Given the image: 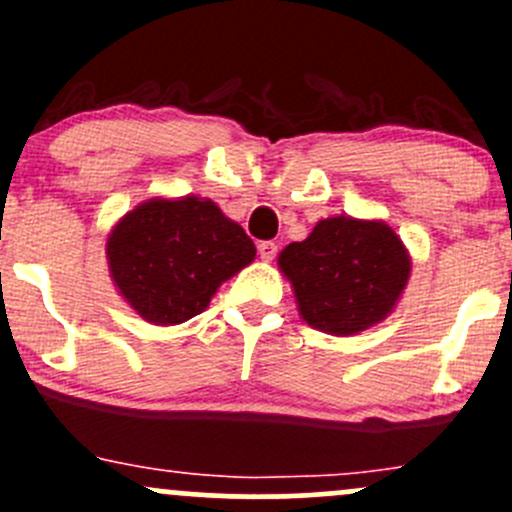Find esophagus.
Segmentation results:
<instances>
[{
    "mask_svg": "<svg viewBox=\"0 0 512 512\" xmlns=\"http://www.w3.org/2000/svg\"><path fill=\"white\" fill-rule=\"evenodd\" d=\"M257 252H260V260L262 262H272L274 257H277V245H274V242H260V245H257Z\"/></svg>",
    "mask_w": 512,
    "mask_h": 512,
    "instance_id": "obj_1",
    "label": "esophagus"
}]
</instances>
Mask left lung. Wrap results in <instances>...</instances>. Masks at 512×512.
<instances>
[{
    "instance_id": "1",
    "label": "left lung",
    "mask_w": 512,
    "mask_h": 512,
    "mask_svg": "<svg viewBox=\"0 0 512 512\" xmlns=\"http://www.w3.org/2000/svg\"><path fill=\"white\" fill-rule=\"evenodd\" d=\"M299 316L331 336L380 324L400 301L412 272L410 252L385 220L333 215L277 257Z\"/></svg>"
}]
</instances>
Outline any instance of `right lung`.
<instances>
[{
  "label": "right lung",
  "instance_id": "right-lung-1",
  "mask_svg": "<svg viewBox=\"0 0 512 512\" xmlns=\"http://www.w3.org/2000/svg\"><path fill=\"white\" fill-rule=\"evenodd\" d=\"M120 297L154 326L206 311L220 284L255 260V242L211 198H149L107 235Z\"/></svg>",
  "mask_w": 512,
  "mask_h": 512
}]
</instances>
